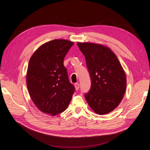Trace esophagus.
<instances>
[{
    "label": "esophagus",
    "instance_id": "34e87169",
    "mask_svg": "<svg viewBox=\"0 0 150 150\" xmlns=\"http://www.w3.org/2000/svg\"><path fill=\"white\" fill-rule=\"evenodd\" d=\"M74 87L76 90H78L79 89V83H76L74 84Z\"/></svg>",
    "mask_w": 150,
    "mask_h": 150
}]
</instances>
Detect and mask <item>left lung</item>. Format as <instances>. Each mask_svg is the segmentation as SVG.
Here are the masks:
<instances>
[{
  "label": "left lung",
  "instance_id": "8db88e82",
  "mask_svg": "<svg viewBox=\"0 0 150 150\" xmlns=\"http://www.w3.org/2000/svg\"><path fill=\"white\" fill-rule=\"evenodd\" d=\"M85 56L91 81L86 100L98 115L112 111L125 93V72L116 54L107 46L91 42H78Z\"/></svg>",
  "mask_w": 150,
  "mask_h": 150
}]
</instances>
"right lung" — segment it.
<instances>
[{"label": "right lung", "mask_w": 150, "mask_h": 150, "mask_svg": "<svg viewBox=\"0 0 150 150\" xmlns=\"http://www.w3.org/2000/svg\"><path fill=\"white\" fill-rule=\"evenodd\" d=\"M73 42L54 39L41 45L31 56L26 74L30 98L40 111L51 116L64 111L75 88L69 83L64 59Z\"/></svg>", "instance_id": "1"}]
</instances>
